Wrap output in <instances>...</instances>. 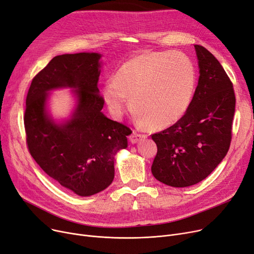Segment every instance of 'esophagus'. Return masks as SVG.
Segmentation results:
<instances>
[{
  "mask_svg": "<svg viewBox=\"0 0 254 254\" xmlns=\"http://www.w3.org/2000/svg\"><path fill=\"white\" fill-rule=\"evenodd\" d=\"M144 138H146V136L137 133V132H135V131L132 132V134L130 135V140H131L132 143H136V142H138V141H140L141 139H144Z\"/></svg>",
  "mask_w": 254,
  "mask_h": 254,
  "instance_id": "1",
  "label": "esophagus"
}]
</instances>
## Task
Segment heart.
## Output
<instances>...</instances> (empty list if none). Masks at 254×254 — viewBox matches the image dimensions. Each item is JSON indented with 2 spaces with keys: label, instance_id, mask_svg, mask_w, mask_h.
Here are the masks:
<instances>
[{
  "label": "heart",
  "instance_id": "1",
  "mask_svg": "<svg viewBox=\"0 0 254 254\" xmlns=\"http://www.w3.org/2000/svg\"><path fill=\"white\" fill-rule=\"evenodd\" d=\"M196 70L180 52H158L130 58L121 65L102 95L114 116H122L129 99L137 123L164 129L182 118L192 102Z\"/></svg>",
  "mask_w": 254,
  "mask_h": 254
}]
</instances>
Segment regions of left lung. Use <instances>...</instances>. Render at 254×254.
I'll return each instance as SVG.
<instances>
[{
  "mask_svg": "<svg viewBox=\"0 0 254 254\" xmlns=\"http://www.w3.org/2000/svg\"><path fill=\"white\" fill-rule=\"evenodd\" d=\"M199 78L186 114L152 135L157 154L153 176L172 187L206 179L225 157L232 140L236 97L233 82L207 48L194 45Z\"/></svg>",
  "mask_w": 254,
  "mask_h": 254,
  "instance_id": "1",
  "label": "left lung"
}]
</instances>
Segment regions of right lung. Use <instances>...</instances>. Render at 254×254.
<instances>
[{"mask_svg":"<svg viewBox=\"0 0 254 254\" xmlns=\"http://www.w3.org/2000/svg\"><path fill=\"white\" fill-rule=\"evenodd\" d=\"M101 56L96 53L55 57L30 86L23 116L31 156L51 178L80 196L110 186L115 155L127 148L130 128L106 118L99 94ZM74 87L78 105L71 119L56 125L46 113L47 91Z\"/></svg>","mask_w":254,"mask_h":254,"instance_id":"1","label":"right lung"}]
</instances>
